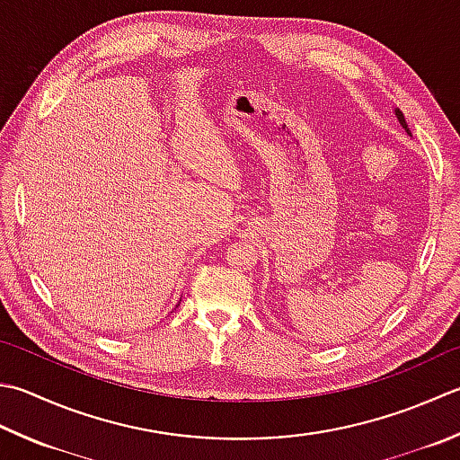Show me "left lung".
I'll return each mask as SVG.
<instances>
[{"instance_id": "left-lung-1", "label": "left lung", "mask_w": 460, "mask_h": 460, "mask_svg": "<svg viewBox=\"0 0 460 460\" xmlns=\"http://www.w3.org/2000/svg\"><path fill=\"white\" fill-rule=\"evenodd\" d=\"M394 113H397V117H399V121H401V125H402V128H404V129H407V121H404V115H402V113H401L399 110H397V111H394ZM407 133H409V129H407Z\"/></svg>"}]
</instances>
